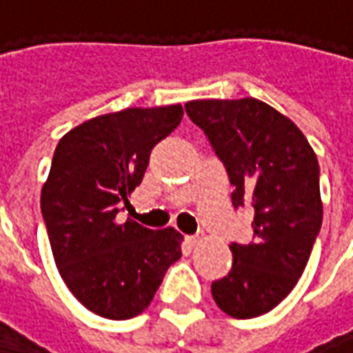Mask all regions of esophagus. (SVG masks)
Returning <instances> with one entry per match:
<instances>
[{"instance_id":"34e87169","label":"esophagus","mask_w":353,"mask_h":353,"mask_svg":"<svg viewBox=\"0 0 353 353\" xmlns=\"http://www.w3.org/2000/svg\"><path fill=\"white\" fill-rule=\"evenodd\" d=\"M187 242H189V245H192V248H194V245H199L200 242H202V238L191 236V238H187Z\"/></svg>"}]
</instances>
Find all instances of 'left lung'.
I'll list each match as a JSON object with an SVG mask.
<instances>
[{"label":"left lung","instance_id":"left-lung-1","mask_svg":"<svg viewBox=\"0 0 353 353\" xmlns=\"http://www.w3.org/2000/svg\"><path fill=\"white\" fill-rule=\"evenodd\" d=\"M229 172L232 204H250L253 240L229 245V276L212 283L230 318L266 314L291 293L316 242L323 204L314 149L289 117L257 98L185 103Z\"/></svg>","mask_w":353,"mask_h":353}]
</instances>
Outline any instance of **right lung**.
Segmentation results:
<instances>
[{
    "instance_id": "add662e5",
    "label": "right lung",
    "mask_w": 353,
    "mask_h": 353,
    "mask_svg": "<svg viewBox=\"0 0 353 353\" xmlns=\"http://www.w3.org/2000/svg\"><path fill=\"white\" fill-rule=\"evenodd\" d=\"M183 108H128L62 136L41 189V212L62 280L87 310L130 319L145 310L183 236L117 221V204L141 183L149 154L176 130Z\"/></svg>"
}]
</instances>
